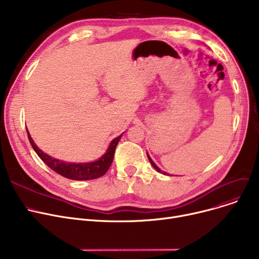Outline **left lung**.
Wrapping results in <instances>:
<instances>
[{
  "instance_id": "obj_1",
  "label": "left lung",
  "mask_w": 259,
  "mask_h": 259,
  "mask_svg": "<svg viewBox=\"0 0 259 259\" xmlns=\"http://www.w3.org/2000/svg\"><path fill=\"white\" fill-rule=\"evenodd\" d=\"M147 156H148V159H149V161H150L151 162V165L154 167V169L157 171V172H159V173H162V174H165V175H167V173L166 172H164V171H161L155 164H154V161L151 159V157H150V155H149L148 154V152H147Z\"/></svg>"
}]
</instances>
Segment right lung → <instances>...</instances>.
Listing matches in <instances>:
<instances>
[{
  "label": "right lung",
  "instance_id": "obj_1",
  "mask_svg": "<svg viewBox=\"0 0 259 259\" xmlns=\"http://www.w3.org/2000/svg\"><path fill=\"white\" fill-rule=\"evenodd\" d=\"M27 134H28V139L33 148V150L38 155V157L54 172L59 173L60 175L64 176L66 179L73 180V181H89V180L99 179L101 176H103L112 164L115 148L122 135L120 134L119 137L115 138L110 143L105 154L102 155L98 160L90 161V162H77L76 164V162H67L64 160H60L58 158L51 157L50 155L46 154L34 144L28 130H27Z\"/></svg>",
  "mask_w": 259,
  "mask_h": 259
}]
</instances>
